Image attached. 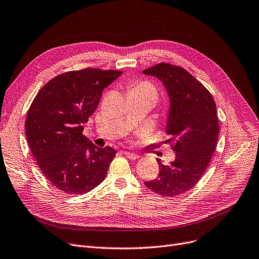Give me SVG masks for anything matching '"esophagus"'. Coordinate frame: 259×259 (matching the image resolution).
<instances>
[{
    "mask_svg": "<svg viewBox=\"0 0 259 259\" xmlns=\"http://www.w3.org/2000/svg\"><path fill=\"white\" fill-rule=\"evenodd\" d=\"M124 156H126L128 159H131V160H137V159L140 158L139 155L133 154V152H129V151H124Z\"/></svg>",
    "mask_w": 259,
    "mask_h": 259,
    "instance_id": "esophagus-1",
    "label": "esophagus"
}]
</instances>
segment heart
I'll return each instance as SVG.
<instances>
[{
	"label": "heart",
	"instance_id": "1",
	"mask_svg": "<svg viewBox=\"0 0 259 259\" xmlns=\"http://www.w3.org/2000/svg\"><path fill=\"white\" fill-rule=\"evenodd\" d=\"M129 94H139V95L148 96V97L154 98L155 100H157V97H158V93L155 86L146 81H140L133 84L130 88Z\"/></svg>",
	"mask_w": 259,
	"mask_h": 259
}]
</instances>
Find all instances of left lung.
Returning a JSON list of instances; mask_svg holds the SVG:
<instances>
[{"label":"left lung","instance_id":"obj_1","mask_svg":"<svg viewBox=\"0 0 259 259\" xmlns=\"http://www.w3.org/2000/svg\"><path fill=\"white\" fill-rule=\"evenodd\" d=\"M143 73L156 76L167 92L166 142L176 152L167 165L157 159L158 178L146 181L145 186L162 196L173 197L192 189L211 160L220 130L215 102L205 86L181 67L161 63Z\"/></svg>","mask_w":259,"mask_h":259}]
</instances>
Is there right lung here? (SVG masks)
<instances>
[{
	"instance_id": "add662e5",
	"label": "right lung",
	"mask_w": 259,
	"mask_h": 259,
	"mask_svg": "<svg viewBox=\"0 0 259 259\" xmlns=\"http://www.w3.org/2000/svg\"><path fill=\"white\" fill-rule=\"evenodd\" d=\"M121 73L93 68L62 73L38 92L28 109V146L44 175L63 193L85 194L107 176L116 151L94 145L83 136V126L102 91Z\"/></svg>"
}]
</instances>
